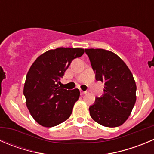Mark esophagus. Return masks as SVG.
Segmentation results:
<instances>
[{
    "instance_id": "34e87169",
    "label": "esophagus",
    "mask_w": 154,
    "mask_h": 154,
    "mask_svg": "<svg viewBox=\"0 0 154 154\" xmlns=\"http://www.w3.org/2000/svg\"><path fill=\"white\" fill-rule=\"evenodd\" d=\"M86 92H86V91H83V90H81V89H80V94H81L82 95H85V94H86Z\"/></svg>"
}]
</instances>
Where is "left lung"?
I'll return each mask as SVG.
<instances>
[{
    "label": "left lung",
    "mask_w": 154,
    "mask_h": 154,
    "mask_svg": "<svg viewBox=\"0 0 154 154\" xmlns=\"http://www.w3.org/2000/svg\"><path fill=\"white\" fill-rule=\"evenodd\" d=\"M95 80L104 83V94L89 107L93 120L106 127H117L129 117L136 101L133 75L117 55L103 49H85Z\"/></svg>",
    "instance_id": "left-lung-1"
}]
</instances>
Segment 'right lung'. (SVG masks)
Instances as JSON below:
<instances>
[{"mask_svg": "<svg viewBox=\"0 0 154 154\" xmlns=\"http://www.w3.org/2000/svg\"><path fill=\"white\" fill-rule=\"evenodd\" d=\"M83 53L84 50L80 48L50 50L41 55L30 68L23 93L30 113L41 126H56L71 116L80 91L62 89L59 85L71 62Z\"/></svg>", "mask_w": 154, "mask_h": 154, "instance_id": "add662e5", "label": "right lung"}]
</instances>
